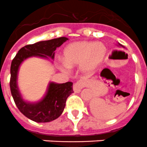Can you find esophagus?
Wrapping results in <instances>:
<instances>
[{
  "mask_svg": "<svg viewBox=\"0 0 147 147\" xmlns=\"http://www.w3.org/2000/svg\"><path fill=\"white\" fill-rule=\"evenodd\" d=\"M84 85H85V82L83 80H80L78 81L77 82H76L73 86V90L75 93H80L81 91V90L84 88Z\"/></svg>",
  "mask_w": 147,
  "mask_h": 147,
  "instance_id": "34e87169",
  "label": "esophagus"
}]
</instances>
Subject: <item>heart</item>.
I'll return each instance as SVG.
<instances>
[{
  "mask_svg": "<svg viewBox=\"0 0 147 147\" xmlns=\"http://www.w3.org/2000/svg\"><path fill=\"white\" fill-rule=\"evenodd\" d=\"M107 48L101 42L77 41L67 45L63 50V59L59 67L67 71L70 67L80 65L85 73L93 71L102 64L107 55Z\"/></svg>",
  "mask_w": 147,
  "mask_h": 147,
  "instance_id": "heart-1",
  "label": "heart"
}]
</instances>
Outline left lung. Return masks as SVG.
I'll use <instances>...</instances> for the list:
<instances>
[{
  "label": "left lung",
  "mask_w": 147,
  "mask_h": 147,
  "mask_svg": "<svg viewBox=\"0 0 147 147\" xmlns=\"http://www.w3.org/2000/svg\"><path fill=\"white\" fill-rule=\"evenodd\" d=\"M118 46H119V47H122V48H124V46H123V45H121L120 43H119V42H118Z\"/></svg>",
  "instance_id": "obj_1"
}]
</instances>
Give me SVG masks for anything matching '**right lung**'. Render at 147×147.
Returning <instances> with one entry per match:
<instances>
[{
	"mask_svg": "<svg viewBox=\"0 0 147 147\" xmlns=\"http://www.w3.org/2000/svg\"><path fill=\"white\" fill-rule=\"evenodd\" d=\"M68 38L65 37L40 41L27 45L18 51L13 59L10 68V90L15 105L26 117L37 123L50 122L57 119L65 107L67 97L72 93L73 83L67 82L62 84L50 82L46 93L42 99L29 102L23 99L18 85V71L22 62L32 57L42 59H54L55 50Z\"/></svg>",
	"mask_w": 147,
	"mask_h": 147,
	"instance_id": "add662e5",
	"label": "right lung"
}]
</instances>
